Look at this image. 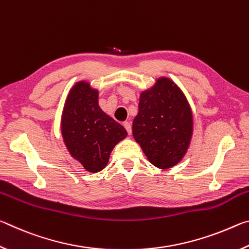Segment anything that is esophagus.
I'll return each mask as SVG.
<instances>
[{
  "instance_id": "obj_1",
  "label": "esophagus",
  "mask_w": 249,
  "mask_h": 249,
  "mask_svg": "<svg viewBox=\"0 0 249 249\" xmlns=\"http://www.w3.org/2000/svg\"><path fill=\"white\" fill-rule=\"evenodd\" d=\"M124 127L126 128V130H127L128 135H132V125H130V123H128V122H125Z\"/></svg>"
}]
</instances>
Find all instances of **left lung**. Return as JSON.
Instances as JSON below:
<instances>
[{
	"label": "left lung",
	"mask_w": 249,
	"mask_h": 249,
	"mask_svg": "<svg viewBox=\"0 0 249 249\" xmlns=\"http://www.w3.org/2000/svg\"><path fill=\"white\" fill-rule=\"evenodd\" d=\"M193 116L187 98L169 78H158L142 91L133 136L147 159L159 169L180 162L190 146Z\"/></svg>",
	"instance_id": "obj_1"
}]
</instances>
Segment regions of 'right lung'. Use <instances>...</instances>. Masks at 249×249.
I'll use <instances>...</instances> for the list:
<instances>
[{"mask_svg":"<svg viewBox=\"0 0 249 249\" xmlns=\"http://www.w3.org/2000/svg\"><path fill=\"white\" fill-rule=\"evenodd\" d=\"M61 134L67 149L89 172L107 165L115 145L127 136L120 123L99 107V91L87 81L71 88L61 115Z\"/></svg>","mask_w":249,"mask_h":249,"instance_id":"right-lung-1","label":"right lung"}]
</instances>
